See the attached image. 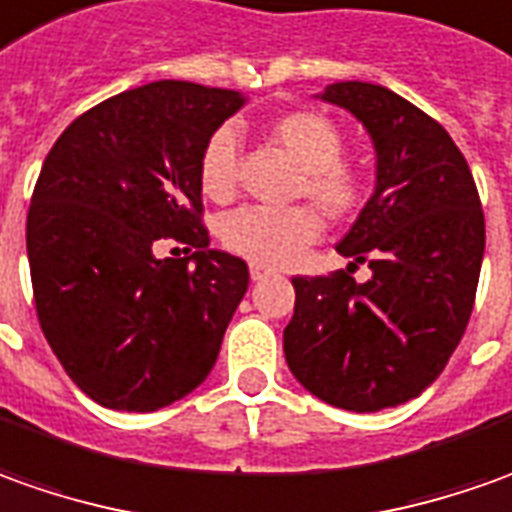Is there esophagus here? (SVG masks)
<instances>
[{"mask_svg":"<svg viewBox=\"0 0 512 512\" xmlns=\"http://www.w3.org/2000/svg\"><path fill=\"white\" fill-rule=\"evenodd\" d=\"M267 276H270V270H267V267H262V264H250V279L264 281Z\"/></svg>","mask_w":512,"mask_h":512,"instance_id":"esophagus-1","label":"esophagus"}]
</instances>
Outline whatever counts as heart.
<instances>
[{"mask_svg": "<svg viewBox=\"0 0 512 512\" xmlns=\"http://www.w3.org/2000/svg\"><path fill=\"white\" fill-rule=\"evenodd\" d=\"M270 137L281 146L298 168L304 194L315 211L329 222H346L358 214L366 200V180L360 171L341 163L344 137L338 126L312 109H298L281 115L270 126ZM200 188L211 200H228L236 188V137L231 129H216L202 146ZM318 236V216L310 208L290 211H264V208H239L219 219L222 245L264 267H281L293 262Z\"/></svg>", "mask_w": 512, "mask_h": 512, "instance_id": "1", "label": "heart"}]
</instances>
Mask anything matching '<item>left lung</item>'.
Listing matches in <instances>:
<instances>
[{
    "instance_id": "left-lung-1",
    "label": "left lung",
    "mask_w": 512,
    "mask_h": 512,
    "mask_svg": "<svg viewBox=\"0 0 512 512\" xmlns=\"http://www.w3.org/2000/svg\"><path fill=\"white\" fill-rule=\"evenodd\" d=\"M315 98L352 112L375 146V191L329 276H298L284 358L329 406L380 411L423 394L465 335L485 256V214L451 135L392 89L329 84ZM369 263L373 279H351Z\"/></svg>"
}]
</instances>
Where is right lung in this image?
<instances>
[{
    "mask_svg": "<svg viewBox=\"0 0 512 512\" xmlns=\"http://www.w3.org/2000/svg\"><path fill=\"white\" fill-rule=\"evenodd\" d=\"M245 106L236 89L154 81L61 132L27 211L36 312L64 372L95 403L157 411L214 369L248 264L208 248L200 154ZM160 235L185 260H157Z\"/></svg>",
    "mask_w": 512,
    "mask_h": 512,
    "instance_id": "right-lung-1",
    "label": "right lung"
}]
</instances>
